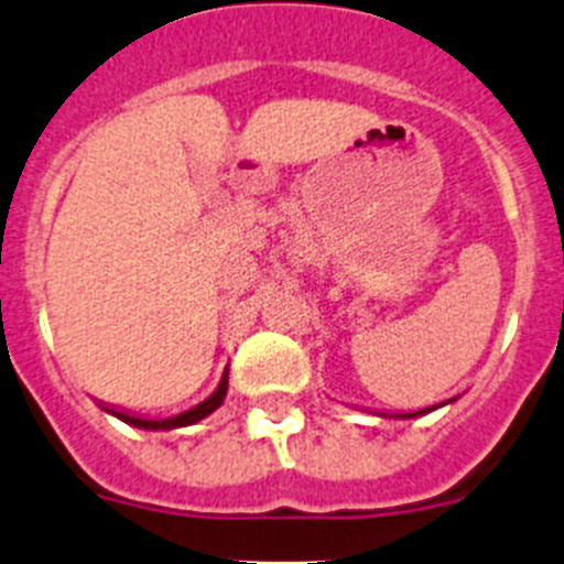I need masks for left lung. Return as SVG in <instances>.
Returning a JSON list of instances; mask_svg holds the SVG:
<instances>
[{
	"mask_svg": "<svg viewBox=\"0 0 564 564\" xmlns=\"http://www.w3.org/2000/svg\"><path fill=\"white\" fill-rule=\"evenodd\" d=\"M457 399V397H455ZM455 399H446V402H441V404H433V408H424V410H413V413H397V419H415V415H424V413H433V410H438V408H444V404H449V402H455ZM380 415H386V413H380Z\"/></svg>",
	"mask_w": 564,
	"mask_h": 564,
	"instance_id": "left-lung-1",
	"label": "left lung"
}]
</instances>
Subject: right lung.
Wrapping results in <instances>:
<instances>
[{
  "label": "right lung",
  "mask_w": 564,
  "mask_h": 564,
  "mask_svg": "<svg viewBox=\"0 0 564 564\" xmlns=\"http://www.w3.org/2000/svg\"><path fill=\"white\" fill-rule=\"evenodd\" d=\"M228 393V366L226 371H223L220 377V386L215 388V393H209V397L204 399V402H198L195 408L184 410V413H176V415H167V419H145V415H131L126 413V410H118V408H107V404H101L107 413L118 415L120 421H126V424H131V427H140V430H176V427H189V424H198L200 419H206L209 413H215L217 408L223 404V399H226Z\"/></svg>",
  "instance_id": "add662e5"
}]
</instances>
